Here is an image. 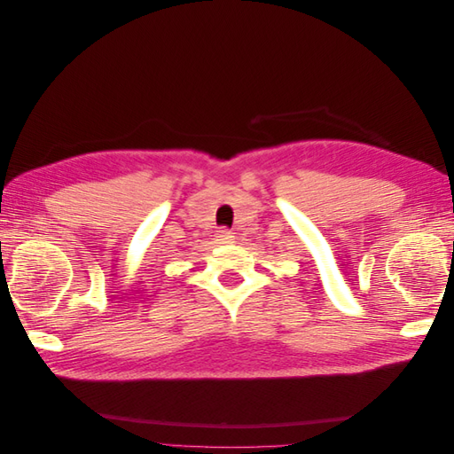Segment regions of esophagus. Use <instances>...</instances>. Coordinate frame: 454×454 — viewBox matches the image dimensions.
<instances>
[{
	"label": "esophagus",
	"mask_w": 454,
	"mask_h": 454,
	"mask_svg": "<svg viewBox=\"0 0 454 454\" xmlns=\"http://www.w3.org/2000/svg\"><path fill=\"white\" fill-rule=\"evenodd\" d=\"M217 240L222 242V244H229V242L232 240V232H231V231H227V229L217 231Z\"/></svg>",
	"instance_id": "obj_1"
}]
</instances>
